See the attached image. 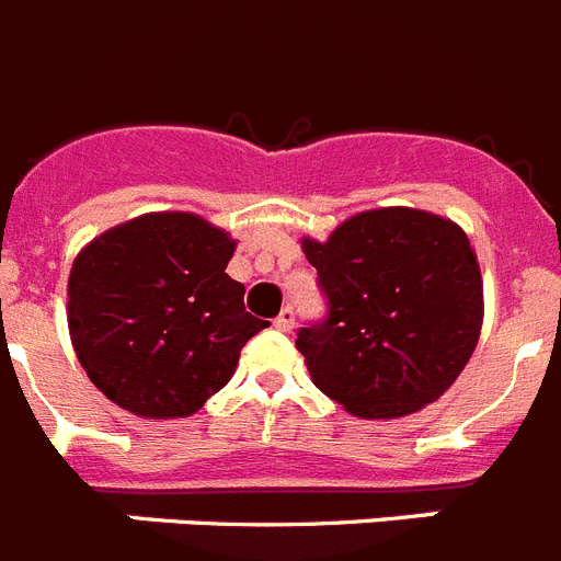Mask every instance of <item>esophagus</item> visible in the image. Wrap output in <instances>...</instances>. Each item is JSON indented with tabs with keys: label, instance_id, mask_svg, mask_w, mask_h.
Listing matches in <instances>:
<instances>
[{
	"label": "esophagus",
	"instance_id": "1",
	"mask_svg": "<svg viewBox=\"0 0 561 561\" xmlns=\"http://www.w3.org/2000/svg\"><path fill=\"white\" fill-rule=\"evenodd\" d=\"M275 329H280V332H291L295 329V309L291 306H284V312L277 314Z\"/></svg>",
	"mask_w": 561,
	"mask_h": 561
}]
</instances>
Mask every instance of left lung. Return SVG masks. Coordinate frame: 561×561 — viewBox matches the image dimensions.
I'll list each match as a JSON object with an SVG mask.
<instances>
[{
    "mask_svg": "<svg viewBox=\"0 0 561 561\" xmlns=\"http://www.w3.org/2000/svg\"><path fill=\"white\" fill-rule=\"evenodd\" d=\"M300 243L329 318L295 343L323 394L354 417L397 420L451 389L485 314L480 263L459 224L382 207Z\"/></svg>",
    "mask_w": 561,
    "mask_h": 561,
    "instance_id": "8db88e82",
    "label": "left lung"
}]
</instances>
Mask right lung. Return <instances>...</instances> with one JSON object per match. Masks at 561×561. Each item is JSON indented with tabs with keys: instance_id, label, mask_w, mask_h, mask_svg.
<instances>
[{
	"instance_id": "right-lung-1",
	"label": "right lung",
	"mask_w": 561,
	"mask_h": 561,
	"mask_svg": "<svg viewBox=\"0 0 561 561\" xmlns=\"http://www.w3.org/2000/svg\"><path fill=\"white\" fill-rule=\"evenodd\" d=\"M234 241L195 213H147L81 249L67 280L76 357L107 400L144 420L190 417L266 329L227 275Z\"/></svg>"
}]
</instances>
